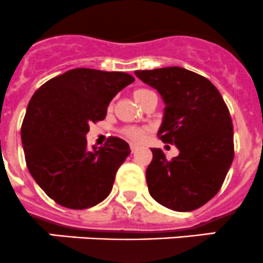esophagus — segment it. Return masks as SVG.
I'll return each mask as SVG.
<instances>
[{"instance_id":"1","label":"esophagus","mask_w":263,"mask_h":263,"mask_svg":"<svg viewBox=\"0 0 263 263\" xmlns=\"http://www.w3.org/2000/svg\"><path fill=\"white\" fill-rule=\"evenodd\" d=\"M130 149H132V153H135L138 149H139V147H138V145H135V144H132Z\"/></svg>"}]
</instances>
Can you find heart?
<instances>
[{
	"instance_id": "heart-1",
	"label": "heart",
	"mask_w": 263,
	"mask_h": 263,
	"mask_svg": "<svg viewBox=\"0 0 263 263\" xmlns=\"http://www.w3.org/2000/svg\"><path fill=\"white\" fill-rule=\"evenodd\" d=\"M152 95H155V93L149 89H145V88H139V89H135L134 92H133V97H134V100L137 101L140 106H142V103ZM111 108H112V105L108 106V110H111ZM123 133L126 138H129L133 142H140V140L144 138L145 129L137 128V126H129V128L124 129Z\"/></svg>"
}]
</instances>
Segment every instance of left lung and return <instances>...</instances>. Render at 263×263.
<instances>
[{
	"label": "left lung",
	"instance_id": "1",
	"mask_svg": "<svg viewBox=\"0 0 263 263\" xmlns=\"http://www.w3.org/2000/svg\"><path fill=\"white\" fill-rule=\"evenodd\" d=\"M135 75L158 90L165 115L157 135L176 145L179 156L167 160L160 148L145 171L156 202L179 212L199 209L220 191L234 158L230 112L207 78L183 69L137 70Z\"/></svg>",
	"mask_w": 263,
	"mask_h": 263
}]
</instances>
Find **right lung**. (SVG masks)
I'll return each mask as SVG.
<instances>
[{
    "instance_id": "right-lung-1",
    "label": "right lung",
    "mask_w": 263,
    "mask_h": 263,
    "mask_svg": "<svg viewBox=\"0 0 263 263\" xmlns=\"http://www.w3.org/2000/svg\"><path fill=\"white\" fill-rule=\"evenodd\" d=\"M133 82L126 72L80 67L49 79L30 98L22 125L25 162L56 203L84 210L110 194L130 148L121 138L110 137L103 147L90 149L85 135Z\"/></svg>"
}]
</instances>
